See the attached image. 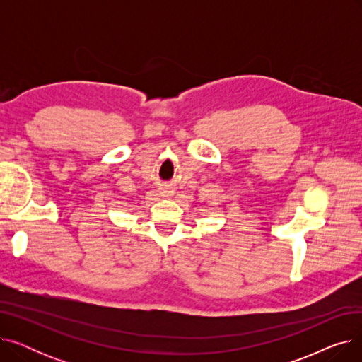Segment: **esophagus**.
Instances as JSON below:
<instances>
[{
    "label": "esophagus",
    "instance_id": "obj_1",
    "mask_svg": "<svg viewBox=\"0 0 362 362\" xmlns=\"http://www.w3.org/2000/svg\"><path fill=\"white\" fill-rule=\"evenodd\" d=\"M161 195H163V197H170V195H171V191H170V189L164 187V189H161Z\"/></svg>",
    "mask_w": 362,
    "mask_h": 362
}]
</instances>
